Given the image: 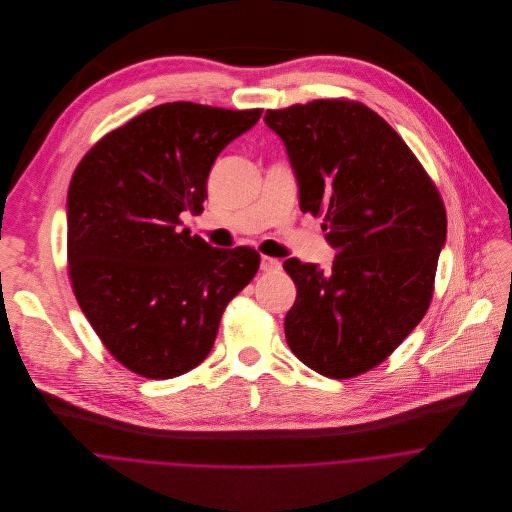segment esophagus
Segmentation results:
<instances>
[{"label":"esophagus","instance_id":"obj_1","mask_svg":"<svg viewBox=\"0 0 512 512\" xmlns=\"http://www.w3.org/2000/svg\"><path fill=\"white\" fill-rule=\"evenodd\" d=\"M260 270L262 272H278V270H282V262L276 258H270V256H262Z\"/></svg>","mask_w":512,"mask_h":512}]
</instances>
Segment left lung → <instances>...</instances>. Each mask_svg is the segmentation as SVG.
Listing matches in <instances>:
<instances>
[{
    "mask_svg": "<svg viewBox=\"0 0 512 512\" xmlns=\"http://www.w3.org/2000/svg\"><path fill=\"white\" fill-rule=\"evenodd\" d=\"M284 142L299 209L323 215L331 272L295 258L286 341L303 365L351 378L380 365L432 301L447 219L438 189L410 147L370 108L313 100L268 110Z\"/></svg>",
    "mask_w": 512,
    "mask_h": 512,
    "instance_id": "1",
    "label": "left lung"
}]
</instances>
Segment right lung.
I'll use <instances>...</instances> for the list:
<instances>
[{"mask_svg":"<svg viewBox=\"0 0 512 512\" xmlns=\"http://www.w3.org/2000/svg\"><path fill=\"white\" fill-rule=\"evenodd\" d=\"M260 116L161 104L106 134L74 171V295L106 349L136 374L173 378L201 365L224 307L258 272L256 250L213 248L179 226L183 213L203 211L220 151Z\"/></svg>","mask_w":512,"mask_h":512,"instance_id":"obj_1","label":"right lung"}]
</instances>
